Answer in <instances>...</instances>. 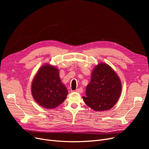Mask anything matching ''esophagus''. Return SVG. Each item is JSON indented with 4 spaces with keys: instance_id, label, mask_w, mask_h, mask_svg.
Instances as JSON below:
<instances>
[{
    "instance_id": "34e87169",
    "label": "esophagus",
    "mask_w": 149,
    "mask_h": 149,
    "mask_svg": "<svg viewBox=\"0 0 149 149\" xmlns=\"http://www.w3.org/2000/svg\"><path fill=\"white\" fill-rule=\"evenodd\" d=\"M75 91H76L77 92H79V93H82L83 91V89L82 88H80L77 89L75 90Z\"/></svg>"
}]
</instances>
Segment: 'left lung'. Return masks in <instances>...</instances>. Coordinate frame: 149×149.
Masks as SVG:
<instances>
[{"label": "left lung", "mask_w": 149, "mask_h": 149, "mask_svg": "<svg viewBox=\"0 0 149 149\" xmlns=\"http://www.w3.org/2000/svg\"><path fill=\"white\" fill-rule=\"evenodd\" d=\"M121 83L113 69L106 63H99L93 69L91 80L86 89L85 103L96 111L111 109L121 95Z\"/></svg>", "instance_id": "obj_1"}]
</instances>
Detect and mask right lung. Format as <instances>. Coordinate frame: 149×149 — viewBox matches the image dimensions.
<instances>
[{
	"mask_svg": "<svg viewBox=\"0 0 149 149\" xmlns=\"http://www.w3.org/2000/svg\"><path fill=\"white\" fill-rule=\"evenodd\" d=\"M31 93L39 105L45 109H54L64 102L68 91L61 81L59 70L47 64L39 69L34 77Z\"/></svg>",
	"mask_w": 149,
	"mask_h": 149,
	"instance_id": "add662e5",
	"label": "right lung"
}]
</instances>
